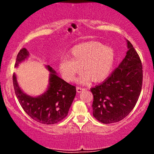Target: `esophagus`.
<instances>
[{
    "mask_svg": "<svg viewBox=\"0 0 154 154\" xmlns=\"http://www.w3.org/2000/svg\"><path fill=\"white\" fill-rule=\"evenodd\" d=\"M76 90H77V92L78 93H80L82 91H85V88H79V87H77V88H76Z\"/></svg>",
    "mask_w": 154,
    "mask_h": 154,
    "instance_id": "obj_1",
    "label": "esophagus"
}]
</instances>
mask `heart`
Here are the masks:
<instances>
[{
	"mask_svg": "<svg viewBox=\"0 0 154 154\" xmlns=\"http://www.w3.org/2000/svg\"><path fill=\"white\" fill-rule=\"evenodd\" d=\"M68 58L61 59L59 69L67 82H71L79 73L82 72L77 82L85 84L91 81L100 82L111 73L115 63L116 54L114 49L99 42L91 41L74 46L67 54Z\"/></svg>",
	"mask_w": 154,
	"mask_h": 154,
	"instance_id": "b5f03b06",
	"label": "heart"
}]
</instances>
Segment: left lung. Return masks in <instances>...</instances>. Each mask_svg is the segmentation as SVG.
<instances>
[{
	"instance_id": "obj_1",
	"label": "left lung",
	"mask_w": 154,
	"mask_h": 154,
	"mask_svg": "<svg viewBox=\"0 0 154 154\" xmlns=\"http://www.w3.org/2000/svg\"><path fill=\"white\" fill-rule=\"evenodd\" d=\"M126 42L128 51L125 59L105 81L91 89L93 116L103 124L117 122L126 117L140 94L142 63L130 42Z\"/></svg>"
}]
</instances>
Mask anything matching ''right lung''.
Wrapping results in <instances>:
<instances>
[{
  "instance_id": "obj_1",
  "label": "right lung",
  "mask_w": 154,
  "mask_h": 154,
  "mask_svg": "<svg viewBox=\"0 0 154 154\" xmlns=\"http://www.w3.org/2000/svg\"><path fill=\"white\" fill-rule=\"evenodd\" d=\"M29 56V53L26 48L21 49L16 60V68ZM45 66L50 74L48 87L41 95L32 96L24 93L19 86L15 73L13 75V84L17 99L26 114L38 122L53 125L67 116L76 95V88L60 78L49 65Z\"/></svg>"
}]
</instances>
